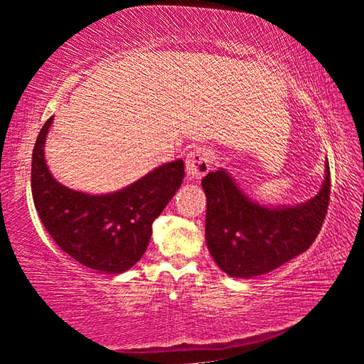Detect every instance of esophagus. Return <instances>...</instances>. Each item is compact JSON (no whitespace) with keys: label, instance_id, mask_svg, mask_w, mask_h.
<instances>
[{"label":"esophagus","instance_id":"obj_1","mask_svg":"<svg viewBox=\"0 0 364 364\" xmlns=\"http://www.w3.org/2000/svg\"><path fill=\"white\" fill-rule=\"evenodd\" d=\"M213 154L207 147H194L186 157V173L189 180H200L212 167Z\"/></svg>","mask_w":364,"mask_h":364}]
</instances>
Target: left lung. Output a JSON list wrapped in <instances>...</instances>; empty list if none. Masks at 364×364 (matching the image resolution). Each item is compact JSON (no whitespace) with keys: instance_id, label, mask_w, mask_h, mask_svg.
<instances>
[{"instance_id":"obj_1","label":"left lung","mask_w":364,"mask_h":364,"mask_svg":"<svg viewBox=\"0 0 364 364\" xmlns=\"http://www.w3.org/2000/svg\"><path fill=\"white\" fill-rule=\"evenodd\" d=\"M202 188L207 196L205 241L218 267L232 278H254L273 271L315 242L331 199V171L323 188L297 207L267 208L247 199L225 170L210 171Z\"/></svg>"}]
</instances>
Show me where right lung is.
Here are the masks:
<instances>
[{"label": "right lung", "instance_id": "obj_1", "mask_svg": "<svg viewBox=\"0 0 364 364\" xmlns=\"http://www.w3.org/2000/svg\"><path fill=\"white\" fill-rule=\"evenodd\" d=\"M48 119L32 154V194L45 230L60 249L85 267L104 273H123L147 249L152 223L181 186V159L160 165L122 191L90 196L63 186L49 173L45 139Z\"/></svg>", "mask_w": 364, "mask_h": 364}]
</instances>
